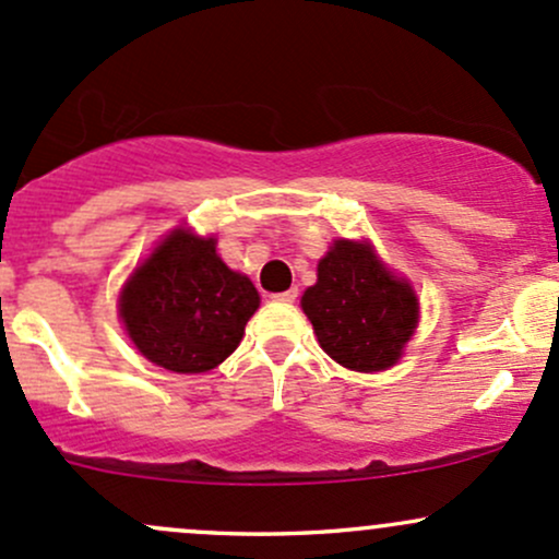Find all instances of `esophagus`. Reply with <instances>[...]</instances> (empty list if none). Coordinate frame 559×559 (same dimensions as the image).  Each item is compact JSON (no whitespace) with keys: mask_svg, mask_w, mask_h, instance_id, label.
Segmentation results:
<instances>
[{"mask_svg":"<svg viewBox=\"0 0 559 559\" xmlns=\"http://www.w3.org/2000/svg\"><path fill=\"white\" fill-rule=\"evenodd\" d=\"M297 289H289V292H281V294H273V299H275V302H286V305H289V302H294V299H297Z\"/></svg>","mask_w":559,"mask_h":559,"instance_id":"34e87169","label":"esophagus"}]
</instances>
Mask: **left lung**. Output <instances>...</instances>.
Returning a JSON list of instances; mask_svg holds the SVG:
<instances>
[{"instance_id": "8db88e82", "label": "left lung", "mask_w": 559, "mask_h": 559, "mask_svg": "<svg viewBox=\"0 0 559 559\" xmlns=\"http://www.w3.org/2000/svg\"><path fill=\"white\" fill-rule=\"evenodd\" d=\"M302 310L321 347L353 371L390 369L419 318L406 281L395 278L369 243L355 241H336L318 262V281L305 292Z\"/></svg>"}]
</instances>
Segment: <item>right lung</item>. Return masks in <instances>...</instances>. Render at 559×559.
<instances>
[{
	"label": "right lung",
	"mask_w": 559,
	"mask_h": 559,
	"mask_svg": "<svg viewBox=\"0 0 559 559\" xmlns=\"http://www.w3.org/2000/svg\"><path fill=\"white\" fill-rule=\"evenodd\" d=\"M260 294L217 257L214 238L175 230L132 273L119 299L134 347L177 373L223 364L241 342Z\"/></svg>",
	"instance_id": "obj_1"
}]
</instances>
